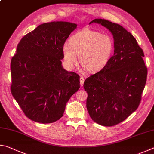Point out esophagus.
I'll list each match as a JSON object with an SVG mask.
<instances>
[{"mask_svg":"<svg viewBox=\"0 0 154 154\" xmlns=\"http://www.w3.org/2000/svg\"><path fill=\"white\" fill-rule=\"evenodd\" d=\"M85 78L82 77V76H80V86L82 87H83V85H84V82H85Z\"/></svg>","mask_w":154,"mask_h":154,"instance_id":"1","label":"esophagus"}]
</instances>
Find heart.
<instances>
[{
  "label": "heart",
  "mask_w": 154,
  "mask_h": 154,
  "mask_svg": "<svg viewBox=\"0 0 154 154\" xmlns=\"http://www.w3.org/2000/svg\"><path fill=\"white\" fill-rule=\"evenodd\" d=\"M69 45L62 48L66 66L72 68L78 63L86 71H100L108 63L114 51V41L109 34L84 28L75 32L68 40Z\"/></svg>",
  "instance_id": "b5f03b06"
}]
</instances>
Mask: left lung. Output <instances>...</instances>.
<instances>
[{
	"instance_id": "8db88e82",
	"label": "left lung",
	"mask_w": 154,
	"mask_h": 154,
	"mask_svg": "<svg viewBox=\"0 0 154 154\" xmlns=\"http://www.w3.org/2000/svg\"><path fill=\"white\" fill-rule=\"evenodd\" d=\"M106 27L114 40V53L101 71L84 82L88 93L87 108L99 125L112 126L122 122L138 108L147 80L144 53L130 32L103 19L91 21Z\"/></svg>"
}]
</instances>
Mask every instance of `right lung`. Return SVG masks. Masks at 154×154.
<instances>
[{"instance_id":"obj_1","label":"right lung","mask_w":154,"mask_h":154,"mask_svg":"<svg viewBox=\"0 0 154 154\" xmlns=\"http://www.w3.org/2000/svg\"><path fill=\"white\" fill-rule=\"evenodd\" d=\"M75 23L53 21L25 35L11 61L13 97L29 119L52 123L63 116L69 98L79 89L80 76L61 65L62 48Z\"/></svg>"}]
</instances>
